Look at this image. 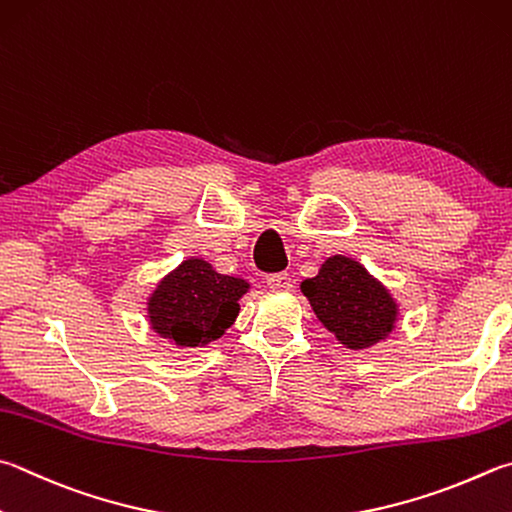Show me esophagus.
<instances>
[{
    "label": "esophagus",
    "instance_id": "esophagus-1",
    "mask_svg": "<svg viewBox=\"0 0 512 512\" xmlns=\"http://www.w3.org/2000/svg\"><path fill=\"white\" fill-rule=\"evenodd\" d=\"M266 284H268V288H275V291H288V288H291V284H293V280H291V275H288V273H280V275L268 277Z\"/></svg>",
    "mask_w": 512,
    "mask_h": 512
}]
</instances>
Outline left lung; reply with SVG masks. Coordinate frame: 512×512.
<instances>
[{
  "label": "left lung",
  "instance_id": "obj_1",
  "mask_svg": "<svg viewBox=\"0 0 512 512\" xmlns=\"http://www.w3.org/2000/svg\"><path fill=\"white\" fill-rule=\"evenodd\" d=\"M302 293L324 327L351 349L374 345L394 327L392 297L353 259H327L318 277L302 282Z\"/></svg>",
  "mask_w": 512,
  "mask_h": 512
}]
</instances>
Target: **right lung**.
I'll return each instance as SVG.
<instances>
[{
    "instance_id": "add662e5",
    "label": "right lung",
    "mask_w": 512,
    "mask_h": 512,
    "mask_svg": "<svg viewBox=\"0 0 512 512\" xmlns=\"http://www.w3.org/2000/svg\"><path fill=\"white\" fill-rule=\"evenodd\" d=\"M248 282L219 275L203 259H185L150 297L152 329L181 347L208 345L239 313V297Z\"/></svg>"
}]
</instances>
